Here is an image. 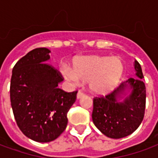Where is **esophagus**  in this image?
I'll list each match as a JSON object with an SVG mask.
<instances>
[{
    "label": "esophagus",
    "mask_w": 158,
    "mask_h": 158,
    "mask_svg": "<svg viewBox=\"0 0 158 158\" xmlns=\"http://www.w3.org/2000/svg\"><path fill=\"white\" fill-rule=\"evenodd\" d=\"M83 96H85V93H84L83 92H81V91H79V93H78V94H77V98H82Z\"/></svg>",
    "instance_id": "esophagus-1"
}]
</instances>
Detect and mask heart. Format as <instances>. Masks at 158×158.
Listing matches in <instances>:
<instances>
[{
    "label": "heart",
    "instance_id": "b5f03b06",
    "mask_svg": "<svg viewBox=\"0 0 158 158\" xmlns=\"http://www.w3.org/2000/svg\"><path fill=\"white\" fill-rule=\"evenodd\" d=\"M73 71L64 68L67 79L78 83L90 82V88L97 94L110 93L119 84L124 74V64L118 57L84 56L75 59Z\"/></svg>",
    "mask_w": 158,
    "mask_h": 158
}]
</instances>
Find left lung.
Wrapping results in <instances>:
<instances>
[{"label": "left lung", "mask_w": 158, "mask_h": 158, "mask_svg": "<svg viewBox=\"0 0 158 158\" xmlns=\"http://www.w3.org/2000/svg\"><path fill=\"white\" fill-rule=\"evenodd\" d=\"M134 65L138 79L130 78L110 93L93 98V123L108 138L117 139L129 136L138 128L143 119L146 88L139 63L135 61ZM127 87L132 89V93L120 102V95Z\"/></svg>", "instance_id": "1"}]
</instances>
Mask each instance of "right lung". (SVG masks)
<instances>
[{
  "label": "right lung",
  "instance_id": "1",
  "mask_svg": "<svg viewBox=\"0 0 158 158\" xmlns=\"http://www.w3.org/2000/svg\"><path fill=\"white\" fill-rule=\"evenodd\" d=\"M50 50L35 48L13 68L10 101L16 124L30 139L48 143L56 139L67 125V112L76 101L77 91L58 87L61 73L47 61Z\"/></svg>",
  "mask_w": 158,
  "mask_h": 158
}]
</instances>
